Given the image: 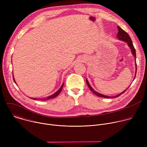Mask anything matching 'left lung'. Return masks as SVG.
Returning a JSON list of instances; mask_svg holds the SVG:
<instances>
[{"mask_svg": "<svg viewBox=\"0 0 147 147\" xmlns=\"http://www.w3.org/2000/svg\"><path fill=\"white\" fill-rule=\"evenodd\" d=\"M117 28H118V33L117 34V39H119V40H121L122 41H124L125 42H126L127 44V45L129 46V47L130 48V49H131V53L133 55V56L134 57V60H135V66H136V73H135V76H134V80L135 79V77H136V72H137V63H136V49L133 46V42H132V40H131V39L130 38V36L129 35V34L124 31L123 30H122L119 26H117ZM86 82H87V84L88 85L89 88L90 89V90L94 94H95L96 95L98 96H100V97H103V98H116V97H118L119 96H120V95L123 94L124 92H125V91H126L127 90V88L129 87H127V89H125L124 91H123V92H121V93L115 95V96H107V95H104L103 94H101L98 92H96V91H95L94 90V88H92V87L90 86V83L88 82V80L86 78Z\"/></svg>", "mask_w": 147, "mask_h": 147, "instance_id": "obj_1", "label": "left lung"}]
</instances>
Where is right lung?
I'll return each mask as SVG.
<instances>
[{"mask_svg": "<svg viewBox=\"0 0 147 147\" xmlns=\"http://www.w3.org/2000/svg\"><path fill=\"white\" fill-rule=\"evenodd\" d=\"M13 80H14V82L15 83H16V81H15V80H14V76H13ZM63 85H64V84L63 83V84L61 85V86L60 87V88L55 92V93H54L53 94H52V95H50V96H48L47 98H45V99H40V100H48V99H52V98H55V97H56L59 94H60V92H61V90H62V88H63ZM31 98V99H37V98Z\"/></svg>", "mask_w": 147, "mask_h": 147, "instance_id": "1", "label": "right lung"}]
</instances>
